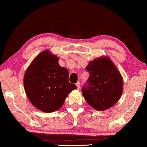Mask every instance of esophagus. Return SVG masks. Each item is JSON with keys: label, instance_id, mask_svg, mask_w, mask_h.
Wrapping results in <instances>:
<instances>
[{"label": "esophagus", "instance_id": "obj_1", "mask_svg": "<svg viewBox=\"0 0 147 147\" xmlns=\"http://www.w3.org/2000/svg\"><path fill=\"white\" fill-rule=\"evenodd\" d=\"M76 87H77V88L78 89H79L80 88V82H77L76 83Z\"/></svg>", "mask_w": 147, "mask_h": 147}]
</instances>
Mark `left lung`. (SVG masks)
I'll list each match as a JSON object with an SVG mask.
<instances>
[{
    "label": "left lung",
    "instance_id": "left-lung-1",
    "mask_svg": "<svg viewBox=\"0 0 147 147\" xmlns=\"http://www.w3.org/2000/svg\"><path fill=\"white\" fill-rule=\"evenodd\" d=\"M89 78L81 91L86 102L97 111H105L117 103L123 92L121 74L109 58H98L86 68Z\"/></svg>",
    "mask_w": 147,
    "mask_h": 147
}]
</instances>
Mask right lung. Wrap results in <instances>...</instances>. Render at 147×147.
Returning a JSON list of instances; mask_svg holds the SVG:
<instances>
[{
	"mask_svg": "<svg viewBox=\"0 0 147 147\" xmlns=\"http://www.w3.org/2000/svg\"><path fill=\"white\" fill-rule=\"evenodd\" d=\"M69 71L59 64V58L45 51L37 56L24 76L26 94L41 111L51 113L63 106L66 97L76 86L69 81Z\"/></svg>",
	"mask_w": 147,
	"mask_h": 147,
	"instance_id": "1",
	"label": "right lung"
}]
</instances>
